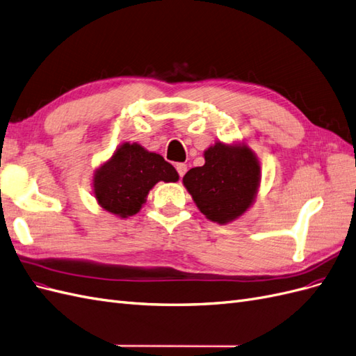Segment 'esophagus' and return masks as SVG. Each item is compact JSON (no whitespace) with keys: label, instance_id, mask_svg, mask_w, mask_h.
<instances>
[{"label":"esophagus","instance_id":"34e87169","mask_svg":"<svg viewBox=\"0 0 356 356\" xmlns=\"http://www.w3.org/2000/svg\"><path fill=\"white\" fill-rule=\"evenodd\" d=\"M177 172H178V175L182 178L186 175V172H187V165L186 163H177Z\"/></svg>","mask_w":356,"mask_h":356}]
</instances>
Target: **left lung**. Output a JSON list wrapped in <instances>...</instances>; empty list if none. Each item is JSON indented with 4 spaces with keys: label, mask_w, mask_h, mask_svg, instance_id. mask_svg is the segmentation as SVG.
<instances>
[{
    "label": "left lung",
    "mask_w": 356,
    "mask_h": 356,
    "mask_svg": "<svg viewBox=\"0 0 356 356\" xmlns=\"http://www.w3.org/2000/svg\"><path fill=\"white\" fill-rule=\"evenodd\" d=\"M205 165L182 178L199 211L211 222L225 225L253 205L261 184V166L247 145L216 142L205 152Z\"/></svg>",
    "instance_id": "obj_1"
}]
</instances>
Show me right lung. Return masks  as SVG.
Listing matches in <instances>:
<instances>
[{"instance_id":"1","label":"right lung","mask_w":356,"mask_h":356,"mask_svg":"<svg viewBox=\"0 0 356 356\" xmlns=\"http://www.w3.org/2000/svg\"><path fill=\"white\" fill-rule=\"evenodd\" d=\"M178 178L175 168L160 154L147 151L136 142H124L95 170L94 196L103 209L126 218L139 213L159 181L175 182Z\"/></svg>"}]
</instances>
